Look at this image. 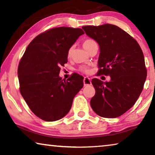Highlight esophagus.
Returning a JSON list of instances; mask_svg holds the SVG:
<instances>
[{
	"label": "esophagus",
	"mask_w": 155,
	"mask_h": 155,
	"mask_svg": "<svg viewBox=\"0 0 155 155\" xmlns=\"http://www.w3.org/2000/svg\"><path fill=\"white\" fill-rule=\"evenodd\" d=\"M83 83H84V85L85 86H87V85H90L91 83V80L90 78L88 77H85L83 79Z\"/></svg>",
	"instance_id": "34e87169"
}]
</instances>
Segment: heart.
<instances>
[{
    "instance_id": "obj_1",
    "label": "heart",
    "mask_w": 155,
    "mask_h": 155,
    "mask_svg": "<svg viewBox=\"0 0 155 155\" xmlns=\"http://www.w3.org/2000/svg\"><path fill=\"white\" fill-rule=\"evenodd\" d=\"M94 42H95V41H94L93 40H91V39H86V40H84L83 45L84 48H85V49L88 51V49L90 48V47L91 46V44H94ZM73 50H74V46H70L68 51V53H67L68 57H70L72 56ZM79 70L81 72H82L83 73H86V74H88V73H90V68H89L88 66H86V65H83V66H81L79 68Z\"/></svg>"
}]
</instances>
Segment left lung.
<instances>
[{"label":"left lung","instance_id":"8db88e82","mask_svg":"<svg viewBox=\"0 0 155 155\" xmlns=\"http://www.w3.org/2000/svg\"><path fill=\"white\" fill-rule=\"evenodd\" d=\"M82 28L100 45L97 76L111 77L109 82L91 80L96 91L91 108L101 117H119L134 105L143 90L147 76L143 52L133 37L115 25Z\"/></svg>","mask_w":155,"mask_h":155}]
</instances>
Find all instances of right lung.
I'll return each mask as SVG.
<instances>
[{"label":"right lung","instance_id":"obj_1","mask_svg":"<svg viewBox=\"0 0 155 155\" xmlns=\"http://www.w3.org/2000/svg\"><path fill=\"white\" fill-rule=\"evenodd\" d=\"M84 33L80 28H51L31 41L20 59V91L31 111L44 121L64 117L83 87V77L77 73L67 80H62L59 74L68 62V49Z\"/></svg>","mask_w":155,"mask_h":155}]
</instances>
